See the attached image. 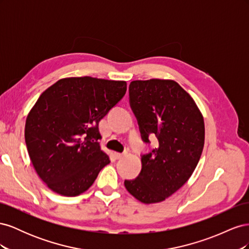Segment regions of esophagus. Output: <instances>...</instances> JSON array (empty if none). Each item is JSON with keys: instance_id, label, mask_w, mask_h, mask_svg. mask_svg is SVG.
Here are the masks:
<instances>
[{"instance_id": "esophagus-1", "label": "esophagus", "mask_w": 249, "mask_h": 249, "mask_svg": "<svg viewBox=\"0 0 249 249\" xmlns=\"http://www.w3.org/2000/svg\"><path fill=\"white\" fill-rule=\"evenodd\" d=\"M124 156V154H122V153H114L115 159H122Z\"/></svg>"}]
</instances>
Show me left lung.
Here are the masks:
<instances>
[{
    "instance_id": "obj_1",
    "label": "left lung",
    "mask_w": 249,
    "mask_h": 249,
    "mask_svg": "<svg viewBox=\"0 0 249 249\" xmlns=\"http://www.w3.org/2000/svg\"><path fill=\"white\" fill-rule=\"evenodd\" d=\"M130 106L142 141L158 139L157 147L141 155L138 177L124 186L141 202H160L182 187L193 173L205 144V124L192 97L177 82L133 81Z\"/></svg>"
}]
</instances>
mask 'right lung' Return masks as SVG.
<instances>
[{"label":"right lung","mask_w":249,"mask_h":249,"mask_svg":"<svg viewBox=\"0 0 249 249\" xmlns=\"http://www.w3.org/2000/svg\"><path fill=\"white\" fill-rule=\"evenodd\" d=\"M124 81L67 78L44 91L26 120L25 140L37 175L51 190L77 196L110 163L99 123L124 96Z\"/></svg>","instance_id":"obj_1"}]
</instances>
